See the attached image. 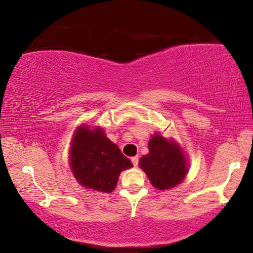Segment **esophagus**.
Returning a JSON list of instances; mask_svg holds the SVG:
<instances>
[{
    "label": "esophagus",
    "instance_id": "esophagus-1",
    "mask_svg": "<svg viewBox=\"0 0 253 253\" xmlns=\"http://www.w3.org/2000/svg\"><path fill=\"white\" fill-rule=\"evenodd\" d=\"M131 161H132L134 167H137L138 162H139V159H138V157H133V158H131Z\"/></svg>",
    "mask_w": 253,
    "mask_h": 253
}]
</instances>
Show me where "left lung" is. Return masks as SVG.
Returning <instances> with one entry per match:
<instances>
[{"mask_svg": "<svg viewBox=\"0 0 253 253\" xmlns=\"http://www.w3.org/2000/svg\"><path fill=\"white\" fill-rule=\"evenodd\" d=\"M148 150L150 153L140 159L139 166L155 188L171 189L184 179L188 166L174 141L157 133L151 138Z\"/></svg>", "mask_w": 253, "mask_h": 253, "instance_id": "8db88e82", "label": "left lung"}]
</instances>
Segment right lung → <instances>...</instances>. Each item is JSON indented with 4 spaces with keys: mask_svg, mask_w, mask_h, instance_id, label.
Instances as JSON below:
<instances>
[{
    "mask_svg": "<svg viewBox=\"0 0 253 253\" xmlns=\"http://www.w3.org/2000/svg\"><path fill=\"white\" fill-rule=\"evenodd\" d=\"M70 164L75 177L85 188L110 193L121 171L132 164L100 127H79L71 145Z\"/></svg>",
    "mask_w": 253,
    "mask_h": 253,
    "instance_id": "1",
    "label": "right lung"
}]
</instances>
